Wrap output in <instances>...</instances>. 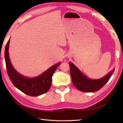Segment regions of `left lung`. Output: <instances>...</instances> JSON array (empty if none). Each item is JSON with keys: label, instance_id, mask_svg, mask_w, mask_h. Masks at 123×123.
<instances>
[{"label": "left lung", "instance_id": "1", "mask_svg": "<svg viewBox=\"0 0 123 123\" xmlns=\"http://www.w3.org/2000/svg\"><path fill=\"white\" fill-rule=\"evenodd\" d=\"M70 73L73 85L82 92H91L98 91L110 80L114 69L107 75L98 80H91L83 74L75 65L69 62Z\"/></svg>", "mask_w": 123, "mask_h": 123}]
</instances>
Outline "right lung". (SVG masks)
Segmentation results:
<instances>
[{
  "label": "right lung",
  "mask_w": 123,
  "mask_h": 123,
  "mask_svg": "<svg viewBox=\"0 0 123 123\" xmlns=\"http://www.w3.org/2000/svg\"><path fill=\"white\" fill-rule=\"evenodd\" d=\"M9 41L10 39L6 44L4 56L6 71L13 85L24 93L31 96H38L48 92L51 85L52 76L60 62L50 67L39 76L27 78L18 73L12 65L8 52Z\"/></svg>",
  "instance_id": "add662e5"
}]
</instances>
